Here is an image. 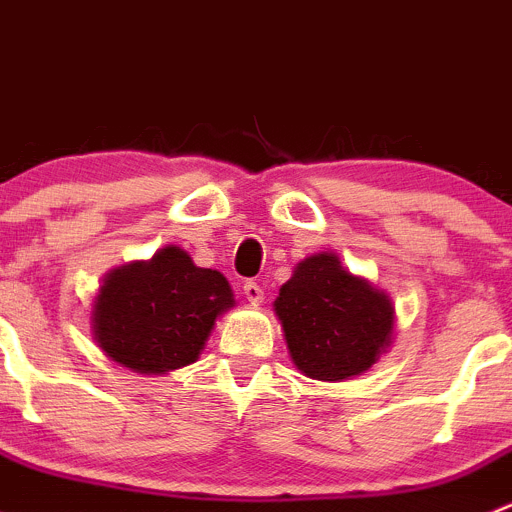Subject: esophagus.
<instances>
[{"label": "esophagus", "instance_id": "esophagus-1", "mask_svg": "<svg viewBox=\"0 0 512 512\" xmlns=\"http://www.w3.org/2000/svg\"><path fill=\"white\" fill-rule=\"evenodd\" d=\"M242 292H245V297L250 299L252 304L262 302V294H265V292H262V287L257 285V282H252V280L245 282V287H242Z\"/></svg>", "mask_w": 512, "mask_h": 512}]
</instances>
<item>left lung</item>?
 Here are the masks:
<instances>
[{
  "label": "left lung",
  "mask_w": 512,
  "mask_h": 512,
  "mask_svg": "<svg viewBox=\"0 0 512 512\" xmlns=\"http://www.w3.org/2000/svg\"><path fill=\"white\" fill-rule=\"evenodd\" d=\"M275 314L294 366L319 381H342L371 369L394 334L391 299L344 270L332 252L294 267L275 299Z\"/></svg>",
  "instance_id": "8db88e82"
}]
</instances>
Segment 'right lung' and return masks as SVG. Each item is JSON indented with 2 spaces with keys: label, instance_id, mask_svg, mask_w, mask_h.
<instances>
[{
  "label": "right lung",
  "instance_id": "obj_1",
  "mask_svg": "<svg viewBox=\"0 0 512 512\" xmlns=\"http://www.w3.org/2000/svg\"><path fill=\"white\" fill-rule=\"evenodd\" d=\"M230 307V282L168 245L151 260L116 267L103 277L91 332L116 364L138 374H163L198 361L215 319Z\"/></svg>",
  "mask_w": 512,
  "mask_h": 512
}]
</instances>
